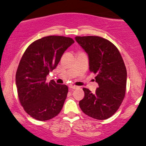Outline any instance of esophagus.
<instances>
[{
  "label": "esophagus",
  "instance_id": "obj_1",
  "mask_svg": "<svg viewBox=\"0 0 146 146\" xmlns=\"http://www.w3.org/2000/svg\"><path fill=\"white\" fill-rule=\"evenodd\" d=\"M78 88H79V86H73V85H71V86H70V88H71V89H77Z\"/></svg>",
  "mask_w": 146,
  "mask_h": 146
}]
</instances>
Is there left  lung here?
Returning <instances> with one entry per match:
<instances>
[{"label":"left lung","mask_w":146,"mask_h":146,"mask_svg":"<svg viewBox=\"0 0 146 146\" xmlns=\"http://www.w3.org/2000/svg\"><path fill=\"white\" fill-rule=\"evenodd\" d=\"M88 56L89 70L96 74L98 88L95 93L84 88L85 96L79 102L84 113L97 120L112 116L121 105L125 95L127 70L116 46L98 36L75 37Z\"/></svg>","instance_id":"1"}]
</instances>
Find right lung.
I'll list each match as a JSON object with an SVG mask.
<instances>
[{
    "label": "right lung",
    "instance_id": "1",
    "mask_svg": "<svg viewBox=\"0 0 146 146\" xmlns=\"http://www.w3.org/2000/svg\"><path fill=\"white\" fill-rule=\"evenodd\" d=\"M74 43L63 36H47L33 42L23 54L16 73V86L21 104L29 115L44 121L60 112L68 88L46 76L60 62L67 48Z\"/></svg>",
    "mask_w": 146,
    "mask_h": 146
}]
</instances>
